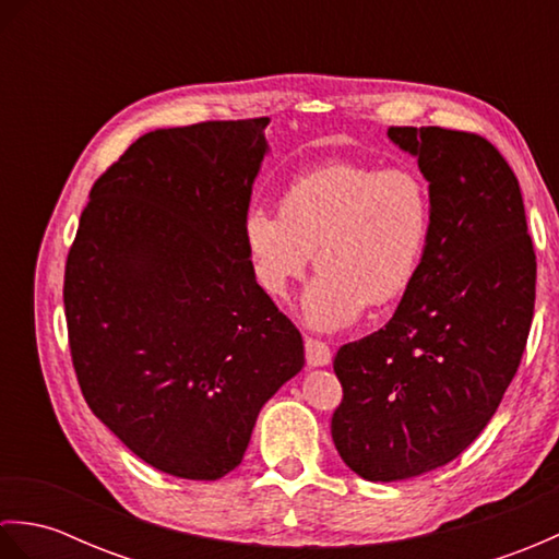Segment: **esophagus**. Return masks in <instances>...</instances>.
I'll use <instances>...</instances> for the list:
<instances>
[{"label":"esophagus","instance_id":"esophagus-1","mask_svg":"<svg viewBox=\"0 0 559 559\" xmlns=\"http://www.w3.org/2000/svg\"><path fill=\"white\" fill-rule=\"evenodd\" d=\"M305 360L310 367H324L331 362V350L324 341L307 336L305 338Z\"/></svg>","mask_w":559,"mask_h":559}]
</instances>
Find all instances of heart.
<instances>
[{"mask_svg":"<svg viewBox=\"0 0 559 559\" xmlns=\"http://www.w3.org/2000/svg\"><path fill=\"white\" fill-rule=\"evenodd\" d=\"M435 230V197L413 165L336 160L302 170L281 194V209H249L242 242L257 286L286 300L312 264L305 293L314 329L350 324L365 305L384 307L418 278Z\"/></svg>","mask_w":559,"mask_h":559,"instance_id":"heart-1","label":"heart"}]
</instances>
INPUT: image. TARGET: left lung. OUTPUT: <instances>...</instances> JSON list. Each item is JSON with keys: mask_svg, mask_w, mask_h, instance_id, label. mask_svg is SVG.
Instances as JSON below:
<instances>
[{"mask_svg": "<svg viewBox=\"0 0 559 559\" xmlns=\"http://www.w3.org/2000/svg\"><path fill=\"white\" fill-rule=\"evenodd\" d=\"M386 134L418 156L435 230L389 324L334 358L343 399L331 437L374 483L444 466L483 432L519 370L536 300L524 199L502 153L456 129Z\"/></svg>", "mask_w": 559, "mask_h": 559, "instance_id": "obj_1", "label": "left lung"}]
</instances>
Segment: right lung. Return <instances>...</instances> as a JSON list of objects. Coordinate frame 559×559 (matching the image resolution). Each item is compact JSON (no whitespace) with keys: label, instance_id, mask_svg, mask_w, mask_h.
I'll use <instances>...</instances> for the list:
<instances>
[{"label":"right lung","instance_id":"right-lung-1","mask_svg":"<svg viewBox=\"0 0 559 559\" xmlns=\"http://www.w3.org/2000/svg\"><path fill=\"white\" fill-rule=\"evenodd\" d=\"M269 117L144 134L91 187L64 266L81 394L139 459L187 480L240 466L302 336L249 269L242 221Z\"/></svg>","mask_w":559,"mask_h":559}]
</instances>
